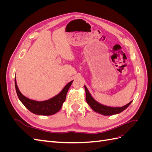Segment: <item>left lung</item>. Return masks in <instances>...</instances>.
I'll return each instance as SVG.
<instances>
[{
	"mask_svg": "<svg viewBox=\"0 0 152 152\" xmlns=\"http://www.w3.org/2000/svg\"><path fill=\"white\" fill-rule=\"evenodd\" d=\"M84 88L86 91V100L87 104L89 105V107L94 112L99 114H102L103 115L109 116L120 113L122 112H123L124 110H125L132 103V102H131L122 107H108V106H106L98 102L97 101L94 99V98L91 96L89 90L87 89L86 86H84Z\"/></svg>",
	"mask_w": 152,
	"mask_h": 152,
	"instance_id": "obj_1",
	"label": "left lung"
}]
</instances>
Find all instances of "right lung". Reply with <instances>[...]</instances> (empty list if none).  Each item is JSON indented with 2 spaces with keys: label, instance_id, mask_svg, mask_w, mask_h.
I'll list each match as a JSON object with an SVG mask.
<instances>
[{
  "label": "right lung",
  "instance_id": "obj_1",
  "mask_svg": "<svg viewBox=\"0 0 152 152\" xmlns=\"http://www.w3.org/2000/svg\"><path fill=\"white\" fill-rule=\"evenodd\" d=\"M73 80L68 83L62 91L52 98L49 99L42 102H38L33 99H30L26 97L20 91L16 83V79L15 77V88L18 97L20 102L23 104L25 107L29 111L39 115H52L61 110L63 103L65 102L67 92L71 86Z\"/></svg>",
  "mask_w": 152,
  "mask_h": 152
}]
</instances>
